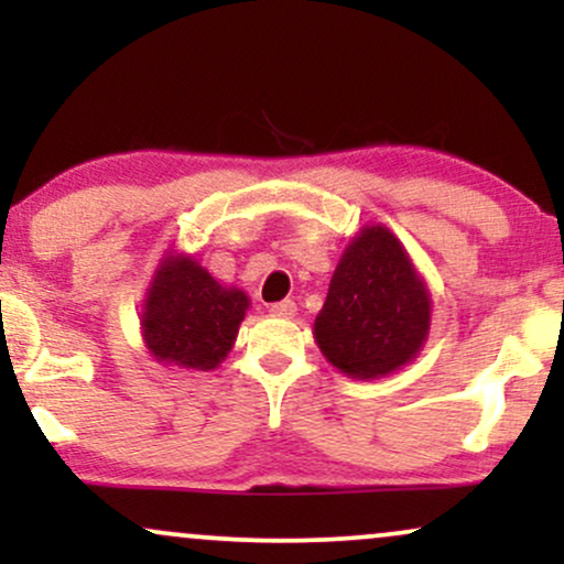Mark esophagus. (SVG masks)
Returning <instances> with one entry per match:
<instances>
[{"instance_id":"obj_1","label":"esophagus","mask_w":564,"mask_h":564,"mask_svg":"<svg viewBox=\"0 0 564 564\" xmlns=\"http://www.w3.org/2000/svg\"><path fill=\"white\" fill-rule=\"evenodd\" d=\"M270 313L281 315V318H291L296 313V302L294 300H281L275 304H270Z\"/></svg>"}]
</instances>
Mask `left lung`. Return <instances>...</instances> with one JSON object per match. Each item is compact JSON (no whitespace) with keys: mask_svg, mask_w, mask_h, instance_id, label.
<instances>
[{"mask_svg":"<svg viewBox=\"0 0 564 564\" xmlns=\"http://www.w3.org/2000/svg\"><path fill=\"white\" fill-rule=\"evenodd\" d=\"M430 332V294L387 228H366L336 264L315 318L321 352L347 377L377 379L405 366Z\"/></svg>","mask_w":564,"mask_h":564,"instance_id":"obj_1","label":"left lung"}]
</instances>
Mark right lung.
Masks as SVG:
<instances>
[{"instance_id": "add662e5", "label": "right lung", "mask_w": 564, "mask_h": 564, "mask_svg": "<svg viewBox=\"0 0 564 564\" xmlns=\"http://www.w3.org/2000/svg\"><path fill=\"white\" fill-rule=\"evenodd\" d=\"M246 307L243 291L219 286L191 257H170L148 291L142 332L161 364L212 371L230 352Z\"/></svg>"}]
</instances>
